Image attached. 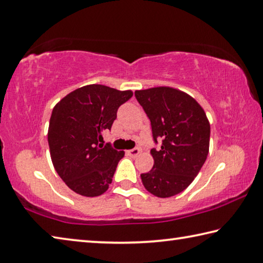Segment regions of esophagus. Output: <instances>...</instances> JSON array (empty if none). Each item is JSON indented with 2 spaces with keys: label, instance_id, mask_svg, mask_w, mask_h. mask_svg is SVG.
Instances as JSON below:
<instances>
[{
  "label": "esophagus",
  "instance_id": "esophagus-1",
  "mask_svg": "<svg viewBox=\"0 0 263 263\" xmlns=\"http://www.w3.org/2000/svg\"><path fill=\"white\" fill-rule=\"evenodd\" d=\"M127 153L131 155V157H133V158H136V157H138V154L140 153V149L138 148V147H136V148H132V149H130V151H127Z\"/></svg>",
  "mask_w": 263,
  "mask_h": 263
}]
</instances>
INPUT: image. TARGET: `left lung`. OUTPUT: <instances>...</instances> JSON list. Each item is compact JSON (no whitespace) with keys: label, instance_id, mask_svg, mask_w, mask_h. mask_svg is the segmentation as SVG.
<instances>
[{"label":"left lung","instance_id":"8db88e82","mask_svg":"<svg viewBox=\"0 0 263 263\" xmlns=\"http://www.w3.org/2000/svg\"><path fill=\"white\" fill-rule=\"evenodd\" d=\"M136 99L152 125L160 149H151L153 168L141 174L142 184L157 197H172L188 188L205 162L210 123L194 97L171 87L136 90Z\"/></svg>","mask_w":263,"mask_h":263}]
</instances>
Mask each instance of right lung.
Returning <instances> with one entry per match:
<instances>
[{
	"label": "right lung",
	"instance_id": "add662e5",
	"mask_svg": "<svg viewBox=\"0 0 263 263\" xmlns=\"http://www.w3.org/2000/svg\"><path fill=\"white\" fill-rule=\"evenodd\" d=\"M131 90L88 84L66 95L53 108L48 126L52 163L68 188L86 197L104 194L124 151L100 144Z\"/></svg>",
	"mask_w": 263,
	"mask_h": 263
}]
</instances>
